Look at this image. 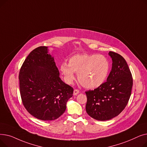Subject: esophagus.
Returning <instances> with one entry per match:
<instances>
[{
  "instance_id": "obj_1",
  "label": "esophagus",
  "mask_w": 147,
  "mask_h": 147,
  "mask_svg": "<svg viewBox=\"0 0 147 147\" xmlns=\"http://www.w3.org/2000/svg\"><path fill=\"white\" fill-rule=\"evenodd\" d=\"M79 90H78V89H75L74 90V92H73V95H78L79 93Z\"/></svg>"
}]
</instances>
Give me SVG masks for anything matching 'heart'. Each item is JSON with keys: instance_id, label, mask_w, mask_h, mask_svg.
Here are the masks:
<instances>
[{"instance_id": "1", "label": "heart", "mask_w": 147, "mask_h": 147, "mask_svg": "<svg viewBox=\"0 0 147 147\" xmlns=\"http://www.w3.org/2000/svg\"><path fill=\"white\" fill-rule=\"evenodd\" d=\"M110 69V62L102 55H76L69 59L68 64L62 63L60 70L65 80L71 83L74 79V73L82 85L86 88L101 86L106 80Z\"/></svg>"}]
</instances>
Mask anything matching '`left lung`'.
Segmentation results:
<instances>
[{
  "mask_svg": "<svg viewBox=\"0 0 147 147\" xmlns=\"http://www.w3.org/2000/svg\"><path fill=\"white\" fill-rule=\"evenodd\" d=\"M112 68L107 81L94 90L86 91V111L95 120H110L127 105L133 85L132 73L126 60L120 54L110 51Z\"/></svg>",
  "mask_w": 147,
  "mask_h": 147,
  "instance_id": "left-lung-1",
  "label": "left lung"
}]
</instances>
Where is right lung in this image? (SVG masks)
Returning <instances> with one entry per match:
<instances>
[{"label":"right lung","mask_w":147,"mask_h":147,"mask_svg":"<svg viewBox=\"0 0 147 147\" xmlns=\"http://www.w3.org/2000/svg\"><path fill=\"white\" fill-rule=\"evenodd\" d=\"M19 80L23 105L31 115L42 120L59 117L73 96V88L60 79L46 46H39L30 53L20 68Z\"/></svg>","instance_id":"add662e5"}]
</instances>
